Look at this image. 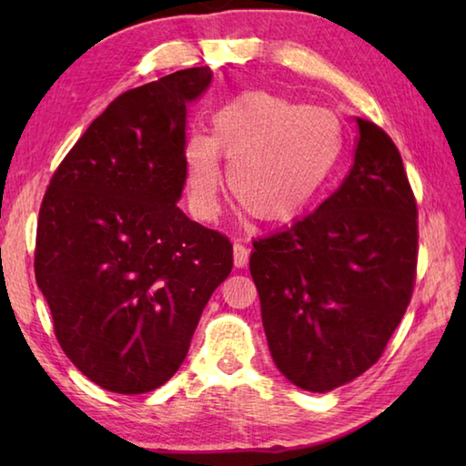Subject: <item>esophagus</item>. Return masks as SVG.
Segmentation results:
<instances>
[{
  "instance_id": "esophagus-1",
  "label": "esophagus",
  "mask_w": 466,
  "mask_h": 466,
  "mask_svg": "<svg viewBox=\"0 0 466 466\" xmlns=\"http://www.w3.org/2000/svg\"><path fill=\"white\" fill-rule=\"evenodd\" d=\"M248 258H250V250L246 248L244 244L236 242L234 244V266L236 268H244V266L248 264Z\"/></svg>"
}]
</instances>
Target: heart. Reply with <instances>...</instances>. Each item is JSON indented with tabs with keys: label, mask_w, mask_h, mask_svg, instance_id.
<instances>
[{
	"label": "heart",
	"mask_w": 466,
	"mask_h": 466,
	"mask_svg": "<svg viewBox=\"0 0 466 466\" xmlns=\"http://www.w3.org/2000/svg\"><path fill=\"white\" fill-rule=\"evenodd\" d=\"M340 117L268 92H248L212 117V136L186 140V187L194 210L212 216L220 190V152L230 157L228 184L236 200L264 222L300 216L340 162Z\"/></svg>",
	"instance_id": "obj_1"
}]
</instances>
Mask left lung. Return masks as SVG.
I'll use <instances>...</instances> for the list:
<instances>
[{"mask_svg": "<svg viewBox=\"0 0 466 466\" xmlns=\"http://www.w3.org/2000/svg\"><path fill=\"white\" fill-rule=\"evenodd\" d=\"M354 164L309 216L254 242L250 274L279 370L310 392L380 359L417 279V200L400 152L360 120Z\"/></svg>", "mask_w": 466, "mask_h": 466, "instance_id": "1", "label": "left lung"}]
</instances>
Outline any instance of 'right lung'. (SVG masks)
<instances>
[{"mask_svg": "<svg viewBox=\"0 0 466 466\" xmlns=\"http://www.w3.org/2000/svg\"><path fill=\"white\" fill-rule=\"evenodd\" d=\"M210 82V67H190L117 96L57 166L39 208L34 268L56 339L110 392L170 380L232 272L230 240L176 206L187 104Z\"/></svg>", "mask_w": 466, "mask_h": 466, "instance_id": "obj_1", "label": "right lung"}]
</instances>
